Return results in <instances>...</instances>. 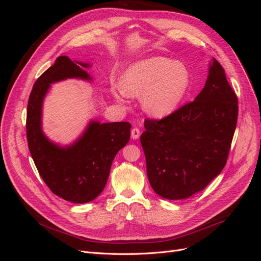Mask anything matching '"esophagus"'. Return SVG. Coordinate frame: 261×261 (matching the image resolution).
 Wrapping results in <instances>:
<instances>
[{"label":"esophagus","instance_id":"1","mask_svg":"<svg viewBox=\"0 0 261 261\" xmlns=\"http://www.w3.org/2000/svg\"><path fill=\"white\" fill-rule=\"evenodd\" d=\"M130 135H132V138H133V139H138L139 136H140V130H139V128L134 127V128L132 129V132H130Z\"/></svg>","mask_w":261,"mask_h":261}]
</instances>
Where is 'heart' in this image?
Masks as SVG:
<instances>
[{"instance_id":"1","label":"heart","mask_w":261,"mask_h":261,"mask_svg":"<svg viewBox=\"0 0 261 261\" xmlns=\"http://www.w3.org/2000/svg\"><path fill=\"white\" fill-rule=\"evenodd\" d=\"M120 86L121 91L113 92L115 99L141 97V107L146 113L163 118L174 113L181 105L191 86V74L175 60L152 57L126 68Z\"/></svg>"}]
</instances>
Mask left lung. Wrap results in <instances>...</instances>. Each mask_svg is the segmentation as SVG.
<instances>
[{
    "label": "left lung",
    "instance_id": "1",
    "mask_svg": "<svg viewBox=\"0 0 261 261\" xmlns=\"http://www.w3.org/2000/svg\"><path fill=\"white\" fill-rule=\"evenodd\" d=\"M238 114V97L212 59L206 85L194 101L160 121H145L140 143L153 191L170 200L201 192L224 168Z\"/></svg>",
    "mask_w": 261,
    "mask_h": 261
}]
</instances>
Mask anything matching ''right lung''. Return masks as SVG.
Masks as SVG:
<instances>
[{
  "label": "right lung",
  "instance_id": "add662e5",
  "mask_svg": "<svg viewBox=\"0 0 261 261\" xmlns=\"http://www.w3.org/2000/svg\"><path fill=\"white\" fill-rule=\"evenodd\" d=\"M89 66L61 55L35 83L27 107L28 147L39 174L53 194L74 203L92 201L101 194L114 156L130 138L129 123L94 120L68 146L55 144L44 135L42 106L51 84L68 78L91 82L85 70Z\"/></svg>",
  "mask_w": 261,
  "mask_h": 261
}]
</instances>
